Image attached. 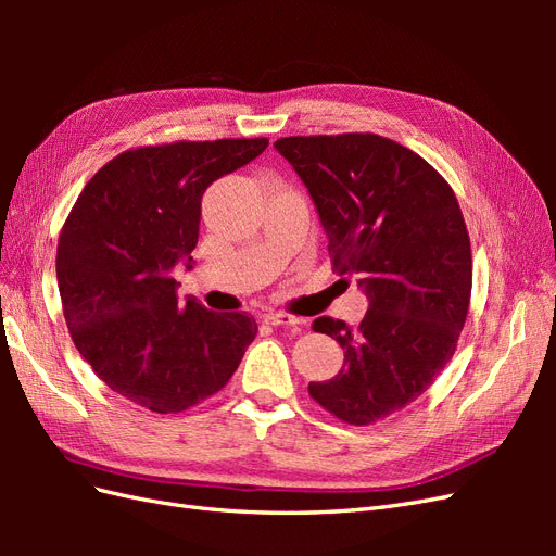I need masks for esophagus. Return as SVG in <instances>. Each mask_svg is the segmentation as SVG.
<instances>
[{
  "label": "esophagus",
  "instance_id": "34e87169",
  "mask_svg": "<svg viewBox=\"0 0 556 556\" xmlns=\"http://www.w3.org/2000/svg\"><path fill=\"white\" fill-rule=\"evenodd\" d=\"M264 323L274 325V327H299V325H304V319L296 315H290V313H274L271 311L264 315Z\"/></svg>",
  "mask_w": 556,
  "mask_h": 556
}]
</instances>
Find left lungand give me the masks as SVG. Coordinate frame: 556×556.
Returning <instances> with one entry per match:
<instances>
[{
	"instance_id": "8db88e82",
	"label": "left lung",
	"mask_w": 556,
	"mask_h": 556,
	"mask_svg": "<svg viewBox=\"0 0 556 556\" xmlns=\"http://www.w3.org/2000/svg\"><path fill=\"white\" fill-rule=\"evenodd\" d=\"M304 180L336 274L368 299L359 327L317 317L345 350L339 376L311 396L348 425H374L422 396L457 350L473 285L470 239L447 180L378 134L278 139Z\"/></svg>"
}]
</instances>
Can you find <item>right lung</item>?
<instances>
[{"instance_id":"1","label":"right lung","mask_w":556,"mask_h":556,"mask_svg":"<svg viewBox=\"0 0 556 556\" xmlns=\"http://www.w3.org/2000/svg\"><path fill=\"white\" fill-rule=\"evenodd\" d=\"M268 139L176 141L125 150L78 194L58 241V288L72 341L113 392L180 413L220 392L257 323L176 294L192 268L201 197L262 155Z\"/></svg>"}]
</instances>
